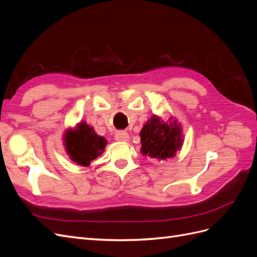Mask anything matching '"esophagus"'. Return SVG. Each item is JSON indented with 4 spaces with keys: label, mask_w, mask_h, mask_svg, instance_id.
Instances as JSON below:
<instances>
[{
    "label": "esophagus",
    "mask_w": 257,
    "mask_h": 257,
    "mask_svg": "<svg viewBox=\"0 0 257 257\" xmlns=\"http://www.w3.org/2000/svg\"><path fill=\"white\" fill-rule=\"evenodd\" d=\"M115 141L116 142H121V143H125L128 142L130 139V135L126 133V132H123V131H119L115 133Z\"/></svg>",
    "instance_id": "1"
}]
</instances>
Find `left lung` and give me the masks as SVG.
<instances>
[{
	"label": "left lung",
	"instance_id": "8db88e82",
	"mask_svg": "<svg viewBox=\"0 0 257 257\" xmlns=\"http://www.w3.org/2000/svg\"><path fill=\"white\" fill-rule=\"evenodd\" d=\"M141 152L159 161L173 159L183 145L181 124L174 116L165 121L153 114L141 131Z\"/></svg>",
	"mask_w": 257,
	"mask_h": 257
}]
</instances>
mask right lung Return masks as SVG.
<instances>
[{"label": "right lung", "mask_w": 257, "mask_h": 257, "mask_svg": "<svg viewBox=\"0 0 257 257\" xmlns=\"http://www.w3.org/2000/svg\"><path fill=\"white\" fill-rule=\"evenodd\" d=\"M63 144L69 159L76 164L87 167L105 151L106 138L95 133L87 122H79L74 128L64 132Z\"/></svg>", "instance_id": "right-lung-1"}]
</instances>
